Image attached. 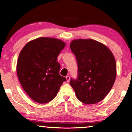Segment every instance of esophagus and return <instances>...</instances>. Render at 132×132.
I'll return each mask as SVG.
<instances>
[{
	"mask_svg": "<svg viewBox=\"0 0 132 132\" xmlns=\"http://www.w3.org/2000/svg\"><path fill=\"white\" fill-rule=\"evenodd\" d=\"M66 80H67V81H68V82H69V81H70V76H67L66 77Z\"/></svg>",
	"mask_w": 132,
	"mask_h": 132,
	"instance_id": "obj_1",
	"label": "esophagus"
}]
</instances>
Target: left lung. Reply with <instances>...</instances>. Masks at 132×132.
Segmentation results:
<instances>
[{
    "mask_svg": "<svg viewBox=\"0 0 132 132\" xmlns=\"http://www.w3.org/2000/svg\"><path fill=\"white\" fill-rule=\"evenodd\" d=\"M70 46L78 65V77L71 79L70 84L77 99L86 104L100 102L115 81L114 56L106 46L92 39L73 40Z\"/></svg>",
    "mask_w": 132,
    "mask_h": 132,
    "instance_id": "left-lung-1",
    "label": "left lung"
}]
</instances>
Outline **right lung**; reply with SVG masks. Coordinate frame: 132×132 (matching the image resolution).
Returning a JSON list of instances; mask_svg holds the SVG:
<instances>
[{
  "label": "right lung",
  "instance_id": "right-lung-1",
  "mask_svg": "<svg viewBox=\"0 0 132 132\" xmlns=\"http://www.w3.org/2000/svg\"><path fill=\"white\" fill-rule=\"evenodd\" d=\"M65 45L61 39L40 37L27 43L20 53L18 78L25 92L38 103L52 101L66 80L59 75L61 66L57 61Z\"/></svg>",
  "mask_w": 132,
  "mask_h": 132
}]
</instances>
